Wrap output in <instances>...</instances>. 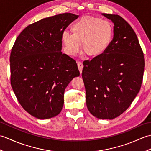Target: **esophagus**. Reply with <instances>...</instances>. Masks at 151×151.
Masks as SVG:
<instances>
[{
  "label": "esophagus",
  "mask_w": 151,
  "mask_h": 151,
  "mask_svg": "<svg viewBox=\"0 0 151 151\" xmlns=\"http://www.w3.org/2000/svg\"><path fill=\"white\" fill-rule=\"evenodd\" d=\"M78 65V70L81 73H82V69H83V67H84V65H83V63L82 62H78L77 63Z\"/></svg>",
  "instance_id": "34e87169"
}]
</instances>
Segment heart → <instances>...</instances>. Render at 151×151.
Returning <instances> with one entry per match:
<instances>
[{
    "mask_svg": "<svg viewBox=\"0 0 151 151\" xmlns=\"http://www.w3.org/2000/svg\"><path fill=\"white\" fill-rule=\"evenodd\" d=\"M72 34L63 32L61 39L67 55L75 56L81 50L86 56L96 58L106 52L114 39V27L105 19L85 15L70 27Z\"/></svg>",
    "mask_w": 151,
    "mask_h": 151,
    "instance_id": "b5f03b06",
    "label": "heart"
}]
</instances>
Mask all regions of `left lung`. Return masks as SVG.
<instances>
[{
	"label": "left lung",
	"mask_w": 151,
	"mask_h": 151,
	"mask_svg": "<svg viewBox=\"0 0 151 151\" xmlns=\"http://www.w3.org/2000/svg\"><path fill=\"white\" fill-rule=\"evenodd\" d=\"M102 15L114 24V39L103 55L85 61L82 76L89 112L101 119H113L127 110L139 93L145 62L130 25L118 15Z\"/></svg>",
	"instance_id": "left-lung-1"
}]
</instances>
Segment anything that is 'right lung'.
<instances>
[{
	"instance_id": "1",
	"label": "right lung",
	"mask_w": 151,
	"mask_h": 151,
	"mask_svg": "<svg viewBox=\"0 0 151 151\" xmlns=\"http://www.w3.org/2000/svg\"><path fill=\"white\" fill-rule=\"evenodd\" d=\"M78 17L65 13L41 19L25 28L12 47V89L22 107L40 119L60 113L66 87L80 75L76 61L61 52L62 34Z\"/></svg>"
}]
</instances>
